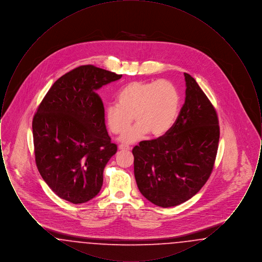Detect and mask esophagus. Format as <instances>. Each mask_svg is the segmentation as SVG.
<instances>
[{"instance_id":"esophagus-1","label":"esophagus","mask_w":262,"mask_h":262,"mask_svg":"<svg viewBox=\"0 0 262 262\" xmlns=\"http://www.w3.org/2000/svg\"><path fill=\"white\" fill-rule=\"evenodd\" d=\"M119 149L120 150H125V151H128V150H130V147L128 146V145H125V144H121L120 146H119Z\"/></svg>"}]
</instances>
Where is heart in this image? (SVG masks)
<instances>
[{
    "instance_id": "1",
    "label": "heart",
    "mask_w": 262,
    "mask_h": 262,
    "mask_svg": "<svg viewBox=\"0 0 262 262\" xmlns=\"http://www.w3.org/2000/svg\"><path fill=\"white\" fill-rule=\"evenodd\" d=\"M117 103L106 108L107 125L114 135H122L135 119L137 124L121 137L124 143H134L149 133L153 137L167 134L178 117L181 96L172 81L137 80L119 92Z\"/></svg>"
}]
</instances>
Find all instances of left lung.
Returning <instances> with one entry per match:
<instances>
[{
  "label": "left lung",
  "mask_w": 262,
  "mask_h": 262,
  "mask_svg": "<svg viewBox=\"0 0 262 262\" xmlns=\"http://www.w3.org/2000/svg\"><path fill=\"white\" fill-rule=\"evenodd\" d=\"M186 99L173 126L162 137L135 146V177L141 194L161 207L191 199L214 167L220 127L211 102L185 73Z\"/></svg>",
  "instance_id": "8db88e82"
}]
</instances>
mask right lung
Returning <instances> with one entry per match:
<instances>
[{
    "label": "right lung",
    "mask_w": 262,
    "mask_h": 262,
    "mask_svg": "<svg viewBox=\"0 0 262 262\" xmlns=\"http://www.w3.org/2000/svg\"><path fill=\"white\" fill-rule=\"evenodd\" d=\"M122 75L92 64L75 68L52 85L32 121L35 162L51 189L78 204L92 200L117 152L97 90Z\"/></svg>",
    "instance_id": "1"
}]
</instances>
